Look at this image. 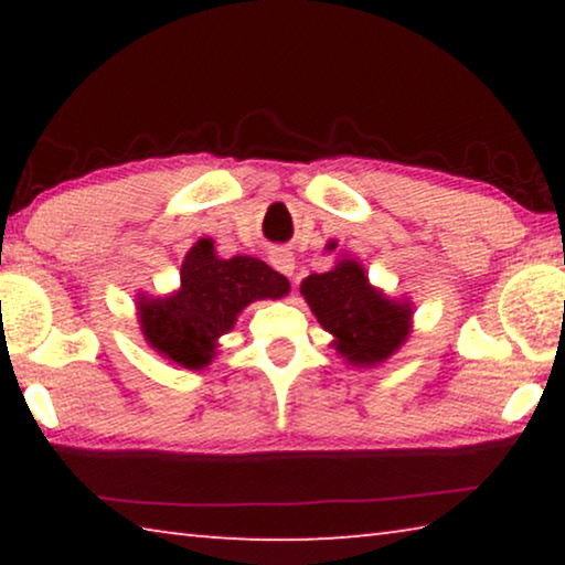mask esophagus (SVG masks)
<instances>
[{
  "instance_id": "obj_1",
  "label": "esophagus",
  "mask_w": 565,
  "mask_h": 565,
  "mask_svg": "<svg viewBox=\"0 0 565 565\" xmlns=\"http://www.w3.org/2000/svg\"><path fill=\"white\" fill-rule=\"evenodd\" d=\"M276 264H279V269L284 271V274H294V259H289V256H281V259L279 262H276Z\"/></svg>"
}]
</instances>
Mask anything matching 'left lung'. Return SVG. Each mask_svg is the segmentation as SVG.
<instances>
[{"instance_id": "1", "label": "left lung", "mask_w": 565, "mask_h": 565, "mask_svg": "<svg viewBox=\"0 0 565 565\" xmlns=\"http://www.w3.org/2000/svg\"><path fill=\"white\" fill-rule=\"evenodd\" d=\"M301 294L321 327L337 337V351L356 366L386 361L408 337V306L371 289L369 276L356 262H341L327 274H311L303 279Z\"/></svg>"}]
</instances>
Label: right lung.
Here are the masks:
<instances>
[{"label":"right lung","instance_id":"add662e5","mask_svg":"<svg viewBox=\"0 0 565 565\" xmlns=\"http://www.w3.org/2000/svg\"><path fill=\"white\" fill-rule=\"evenodd\" d=\"M289 281L252 256L218 259L202 238L181 264V289L169 299L139 306L141 331L151 349L184 369H204L216 339L234 327L238 311L256 299H279Z\"/></svg>","mask_w":565,"mask_h":565}]
</instances>
